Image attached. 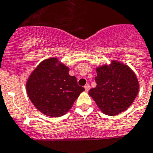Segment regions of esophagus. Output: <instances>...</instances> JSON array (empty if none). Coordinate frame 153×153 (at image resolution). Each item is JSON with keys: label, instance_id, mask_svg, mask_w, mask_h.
Here are the masks:
<instances>
[{"label": "esophagus", "instance_id": "esophagus-1", "mask_svg": "<svg viewBox=\"0 0 153 153\" xmlns=\"http://www.w3.org/2000/svg\"><path fill=\"white\" fill-rule=\"evenodd\" d=\"M84 88H85V91H88L90 89V85H89L88 84H85V86H84Z\"/></svg>", "mask_w": 153, "mask_h": 153}]
</instances>
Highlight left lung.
I'll return each mask as SVG.
<instances>
[{
  "mask_svg": "<svg viewBox=\"0 0 153 153\" xmlns=\"http://www.w3.org/2000/svg\"><path fill=\"white\" fill-rule=\"evenodd\" d=\"M96 73L95 80L97 85L90 89L88 94L102 113L117 115L129 108L139 90L135 73L118 62L98 67Z\"/></svg>",
  "mask_w": 153,
  "mask_h": 153,
  "instance_id": "left-lung-1",
  "label": "left lung"
}]
</instances>
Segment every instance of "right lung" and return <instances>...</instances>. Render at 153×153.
Listing matches in <instances>:
<instances>
[{"instance_id": "add662e5", "label": "right lung", "mask_w": 153, "mask_h": 153, "mask_svg": "<svg viewBox=\"0 0 153 153\" xmlns=\"http://www.w3.org/2000/svg\"><path fill=\"white\" fill-rule=\"evenodd\" d=\"M69 68L57 58L44 60L29 76L27 82L28 97L42 114L51 117L65 114L84 91Z\"/></svg>"}]
</instances>
